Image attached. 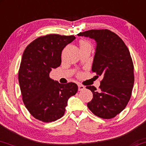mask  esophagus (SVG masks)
Wrapping results in <instances>:
<instances>
[{"label": "esophagus", "mask_w": 146, "mask_h": 146, "mask_svg": "<svg viewBox=\"0 0 146 146\" xmlns=\"http://www.w3.org/2000/svg\"><path fill=\"white\" fill-rule=\"evenodd\" d=\"M85 89V87L82 84H78V90L79 91H82Z\"/></svg>", "instance_id": "34e87169"}]
</instances>
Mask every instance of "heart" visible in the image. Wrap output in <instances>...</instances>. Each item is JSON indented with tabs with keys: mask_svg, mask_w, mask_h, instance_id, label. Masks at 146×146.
Instances as JSON below:
<instances>
[{
	"mask_svg": "<svg viewBox=\"0 0 146 146\" xmlns=\"http://www.w3.org/2000/svg\"><path fill=\"white\" fill-rule=\"evenodd\" d=\"M86 45H90V44L87 41H86V40H81V41L79 42V46H80V47L84 46Z\"/></svg>",
	"mask_w": 146,
	"mask_h": 146,
	"instance_id": "b5f03b06",
	"label": "heart"
}]
</instances>
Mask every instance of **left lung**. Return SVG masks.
<instances>
[{"mask_svg":"<svg viewBox=\"0 0 146 146\" xmlns=\"http://www.w3.org/2000/svg\"><path fill=\"white\" fill-rule=\"evenodd\" d=\"M96 42L92 71L103 79L98 90L86 86L93 94L88 107L96 116L110 119L125 109L134 84L133 63L129 50L120 37L108 29H91L77 34Z\"/></svg>","mask_w":146,"mask_h":146,"instance_id":"obj_1","label":"left lung"}]
</instances>
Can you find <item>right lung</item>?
<instances>
[{
	"label": "right lung",
	"instance_id": "right-lung-1",
	"mask_svg": "<svg viewBox=\"0 0 146 146\" xmlns=\"http://www.w3.org/2000/svg\"><path fill=\"white\" fill-rule=\"evenodd\" d=\"M74 36L49 34L36 38L25 49L18 73L22 100L35 119L49 123L64 115L67 101L78 90L75 83L59 84L50 77L61 64V53Z\"/></svg>",
	"mask_w": 146,
	"mask_h": 146
}]
</instances>
